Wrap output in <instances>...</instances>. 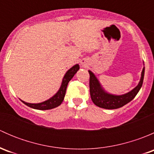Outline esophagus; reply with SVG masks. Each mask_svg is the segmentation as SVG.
Instances as JSON below:
<instances>
[{
    "instance_id": "esophagus-1",
    "label": "esophagus",
    "mask_w": 154,
    "mask_h": 154,
    "mask_svg": "<svg viewBox=\"0 0 154 154\" xmlns=\"http://www.w3.org/2000/svg\"><path fill=\"white\" fill-rule=\"evenodd\" d=\"M82 65H83V66H86V63H85V62H82Z\"/></svg>"
}]
</instances>
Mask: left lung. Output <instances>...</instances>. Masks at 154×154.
Wrapping results in <instances>:
<instances>
[{
    "mask_svg": "<svg viewBox=\"0 0 154 154\" xmlns=\"http://www.w3.org/2000/svg\"><path fill=\"white\" fill-rule=\"evenodd\" d=\"M89 73V91L91 100L96 106L100 108L106 109H114L122 107L131 101L142 86L144 75V67L142 71V77L140 81L136 87H135L132 91L122 95H114L109 94L103 90L100 86V83L96 78L94 74L91 71Z\"/></svg>",
    "mask_w": 154,
    "mask_h": 154,
    "instance_id": "1",
    "label": "left lung"
}]
</instances>
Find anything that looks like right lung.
<instances>
[{
    "label": "right lung",
    "mask_w": 154,
    "mask_h": 154,
    "mask_svg": "<svg viewBox=\"0 0 154 154\" xmlns=\"http://www.w3.org/2000/svg\"><path fill=\"white\" fill-rule=\"evenodd\" d=\"M79 68H80V66H79L78 64H77L68 70L67 72L66 73V74H65L64 77H63L62 85L61 86H60L59 91H57V94H54L52 97L48 99V100H45V101L39 103H27V102L23 101V100H21V101H22L24 104L31 107V108L39 110L51 109H54L55 108V107L59 106L61 104L62 102L63 101V100H64V97L65 95H66V88H67L68 83H69L70 80L72 79V77L74 76V74L77 73V71H78Z\"/></svg>",
    "instance_id": "right-lung-1"
}]
</instances>
